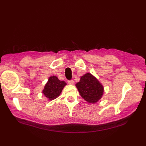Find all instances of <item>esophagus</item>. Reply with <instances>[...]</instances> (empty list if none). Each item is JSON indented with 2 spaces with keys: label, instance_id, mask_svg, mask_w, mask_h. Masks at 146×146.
Wrapping results in <instances>:
<instances>
[{
  "label": "esophagus",
  "instance_id": "obj_1",
  "mask_svg": "<svg viewBox=\"0 0 146 146\" xmlns=\"http://www.w3.org/2000/svg\"><path fill=\"white\" fill-rule=\"evenodd\" d=\"M68 83L69 84V85H74V81L73 80H69L68 81Z\"/></svg>",
  "mask_w": 146,
  "mask_h": 146
}]
</instances>
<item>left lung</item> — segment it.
I'll use <instances>...</instances> for the list:
<instances>
[{"instance_id": "left-lung-1", "label": "left lung", "mask_w": 146, "mask_h": 146, "mask_svg": "<svg viewBox=\"0 0 146 146\" xmlns=\"http://www.w3.org/2000/svg\"><path fill=\"white\" fill-rule=\"evenodd\" d=\"M82 98L88 102L95 104L102 98L104 88L102 83L91 73H86L81 77L76 85Z\"/></svg>"}]
</instances>
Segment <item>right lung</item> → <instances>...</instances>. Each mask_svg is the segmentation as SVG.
<instances>
[{
    "instance_id": "right-lung-1",
    "label": "right lung",
    "mask_w": 146,
    "mask_h": 146,
    "mask_svg": "<svg viewBox=\"0 0 146 146\" xmlns=\"http://www.w3.org/2000/svg\"><path fill=\"white\" fill-rule=\"evenodd\" d=\"M66 85L67 84L64 81H61L58 77L53 76L48 79L42 92L48 100H54L60 96Z\"/></svg>"
}]
</instances>
